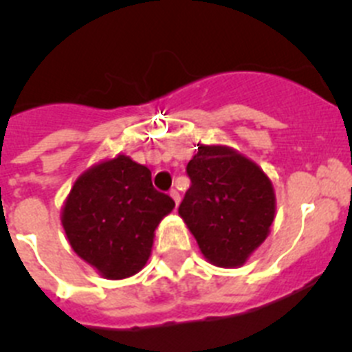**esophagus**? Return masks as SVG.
Masks as SVG:
<instances>
[{"label":"esophagus","mask_w":352,"mask_h":352,"mask_svg":"<svg viewBox=\"0 0 352 352\" xmlns=\"http://www.w3.org/2000/svg\"><path fill=\"white\" fill-rule=\"evenodd\" d=\"M170 196H172L173 201H175V206H179V203H180V195H179V191H177V189H172V191H170Z\"/></svg>","instance_id":"obj_1"}]
</instances>
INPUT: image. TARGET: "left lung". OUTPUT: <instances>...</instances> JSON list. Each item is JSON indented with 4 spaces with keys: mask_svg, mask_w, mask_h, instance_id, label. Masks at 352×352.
Wrapping results in <instances>:
<instances>
[{
    "mask_svg": "<svg viewBox=\"0 0 352 352\" xmlns=\"http://www.w3.org/2000/svg\"><path fill=\"white\" fill-rule=\"evenodd\" d=\"M179 213L201 254L219 267L245 264L274 221L272 184L254 161L224 146H199Z\"/></svg>",
    "mask_w": 352,
    "mask_h": 352,
    "instance_id": "8db88e82",
    "label": "left lung"
}]
</instances>
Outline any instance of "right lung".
<instances>
[{"mask_svg": "<svg viewBox=\"0 0 352 352\" xmlns=\"http://www.w3.org/2000/svg\"><path fill=\"white\" fill-rule=\"evenodd\" d=\"M175 201L154 189L151 170L116 156L74 182L62 212L72 250L104 278L123 280L146 265L154 229Z\"/></svg>", "mask_w": 352, "mask_h": 352, "instance_id": "obj_1", "label": "right lung"}]
</instances>
